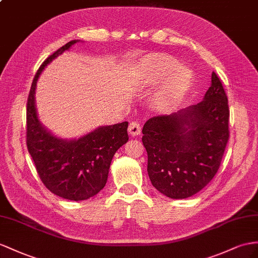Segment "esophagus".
Segmentation results:
<instances>
[{
    "instance_id": "1",
    "label": "esophagus",
    "mask_w": 258,
    "mask_h": 258,
    "mask_svg": "<svg viewBox=\"0 0 258 258\" xmlns=\"http://www.w3.org/2000/svg\"><path fill=\"white\" fill-rule=\"evenodd\" d=\"M128 133L132 135V136H137L141 134V124L136 122V121H133L131 122L130 125H128Z\"/></svg>"
}]
</instances>
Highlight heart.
I'll list each match as a JSON object with an SVG mask.
<instances>
[{
  "mask_svg": "<svg viewBox=\"0 0 258 258\" xmlns=\"http://www.w3.org/2000/svg\"><path fill=\"white\" fill-rule=\"evenodd\" d=\"M137 76L145 88L157 87L169 78L155 97V107L160 111H168L181 101L192 73L186 66H180L173 56L151 53L145 55L138 64Z\"/></svg>",
  "mask_w": 258,
  "mask_h": 258,
  "instance_id": "b5f03b06",
  "label": "heart"
}]
</instances>
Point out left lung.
Returning a JSON list of instances; mask_svg holds the SVG:
<instances>
[{"instance_id":"obj_1","label":"left lung","mask_w":258,"mask_h":258,"mask_svg":"<svg viewBox=\"0 0 258 258\" xmlns=\"http://www.w3.org/2000/svg\"><path fill=\"white\" fill-rule=\"evenodd\" d=\"M229 114L227 95L213 72L203 101L145 123L148 175L160 193L183 200L213 180L229 140Z\"/></svg>"}]
</instances>
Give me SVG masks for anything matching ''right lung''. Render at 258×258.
<instances>
[{
  "mask_svg": "<svg viewBox=\"0 0 258 258\" xmlns=\"http://www.w3.org/2000/svg\"><path fill=\"white\" fill-rule=\"evenodd\" d=\"M77 42H68L42 63L27 100V148L37 172L52 193L75 202L88 200L104 187L112 158L128 141V122L99 126L79 138L65 140L52 134L39 120L35 98L38 78L45 66Z\"/></svg>",
  "mask_w": 258,
  "mask_h": 258,
  "instance_id": "add662e5",
  "label": "right lung"
}]
</instances>
